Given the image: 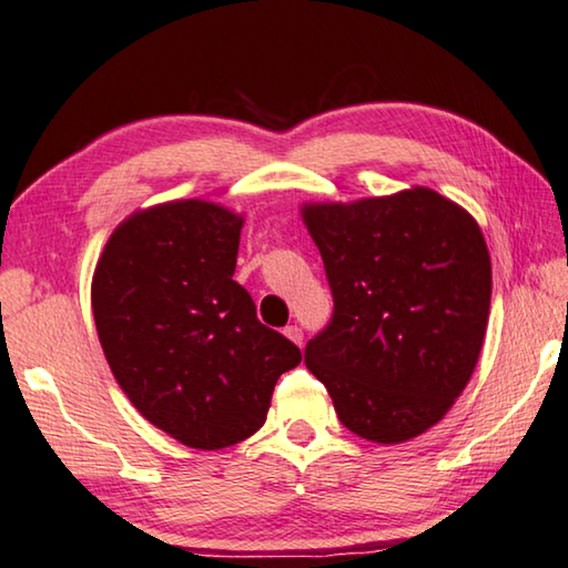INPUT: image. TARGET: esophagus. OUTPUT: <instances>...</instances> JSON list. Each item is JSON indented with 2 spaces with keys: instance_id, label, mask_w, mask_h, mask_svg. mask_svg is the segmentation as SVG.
<instances>
[{
  "instance_id": "obj_1",
  "label": "esophagus",
  "mask_w": 568,
  "mask_h": 568,
  "mask_svg": "<svg viewBox=\"0 0 568 568\" xmlns=\"http://www.w3.org/2000/svg\"><path fill=\"white\" fill-rule=\"evenodd\" d=\"M285 337L293 339L295 345H303V329L297 327V325H287V327H285Z\"/></svg>"
}]
</instances>
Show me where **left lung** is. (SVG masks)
Segmentation results:
<instances>
[{
    "instance_id": "obj_1",
    "label": "left lung",
    "mask_w": 568,
    "mask_h": 568,
    "mask_svg": "<svg viewBox=\"0 0 568 568\" xmlns=\"http://www.w3.org/2000/svg\"><path fill=\"white\" fill-rule=\"evenodd\" d=\"M335 311L305 365L343 425L399 445L447 415L481 353L491 261L479 223L437 191L303 203Z\"/></svg>"
}]
</instances>
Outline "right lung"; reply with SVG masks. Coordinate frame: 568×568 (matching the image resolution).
Masks as SVG:
<instances>
[{
	"label": "right lung",
	"mask_w": 568,
	"mask_h": 568,
	"mask_svg": "<svg viewBox=\"0 0 568 568\" xmlns=\"http://www.w3.org/2000/svg\"><path fill=\"white\" fill-rule=\"evenodd\" d=\"M243 215L185 199L116 225L91 281L106 363L131 405L193 449L263 427L277 377L301 349L255 317L233 281Z\"/></svg>",
	"instance_id": "add662e5"
}]
</instances>
